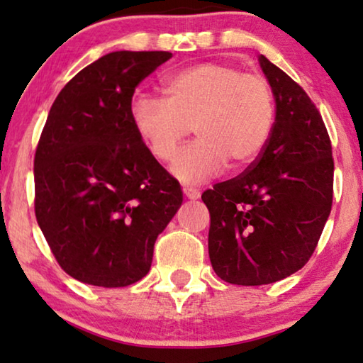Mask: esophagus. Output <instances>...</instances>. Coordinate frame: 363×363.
<instances>
[{
    "mask_svg": "<svg viewBox=\"0 0 363 363\" xmlns=\"http://www.w3.org/2000/svg\"><path fill=\"white\" fill-rule=\"evenodd\" d=\"M182 192H184V196H186L187 199H191V201H197V199L201 197V191L196 187L186 186V187H182Z\"/></svg>",
    "mask_w": 363,
    "mask_h": 363,
    "instance_id": "obj_1",
    "label": "esophagus"
}]
</instances>
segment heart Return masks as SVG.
<instances>
[{
    "mask_svg": "<svg viewBox=\"0 0 363 363\" xmlns=\"http://www.w3.org/2000/svg\"><path fill=\"white\" fill-rule=\"evenodd\" d=\"M161 99L136 95L131 123L155 160L169 162L192 126L197 141L172 162L174 177L206 182L227 164L243 169L262 156L277 120L273 86L232 65L203 62L166 77Z\"/></svg>",
    "mask_w": 363,
    "mask_h": 363,
    "instance_id": "heart-1",
    "label": "heart"
}]
</instances>
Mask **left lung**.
I'll list each match as a JSON object with an SVG mask.
<instances>
[{
  "mask_svg": "<svg viewBox=\"0 0 363 363\" xmlns=\"http://www.w3.org/2000/svg\"><path fill=\"white\" fill-rule=\"evenodd\" d=\"M277 120L267 147L230 181L202 194L211 212L208 257L223 281L269 284L304 267L333 207L334 160L323 116L308 94L259 55Z\"/></svg>",
  "mask_w": 363,
  "mask_h": 363,
  "instance_id": "left-lung-1",
  "label": "left lung"
}]
</instances>
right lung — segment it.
I'll list each match as a JSON object with an SVG mask.
<instances>
[{"label":"right lung","instance_id":"add662e5","mask_svg":"<svg viewBox=\"0 0 363 363\" xmlns=\"http://www.w3.org/2000/svg\"><path fill=\"white\" fill-rule=\"evenodd\" d=\"M171 57L106 54L50 106L34 156V211L60 268L82 283L123 288L146 277L157 235L182 203L179 182L130 115L138 84Z\"/></svg>","mask_w":363,"mask_h":363}]
</instances>
